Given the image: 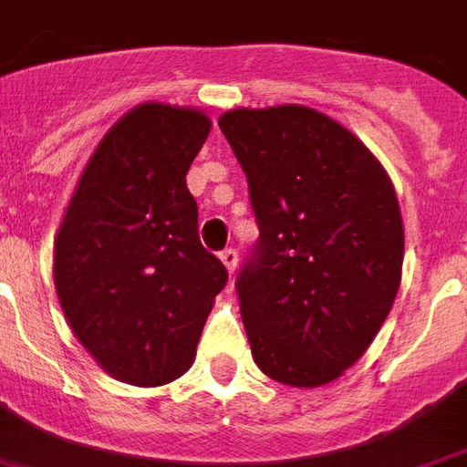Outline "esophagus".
I'll return each instance as SVG.
<instances>
[{"mask_svg":"<svg viewBox=\"0 0 467 467\" xmlns=\"http://www.w3.org/2000/svg\"><path fill=\"white\" fill-rule=\"evenodd\" d=\"M221 263L226 265V271H229V275H234L236 273V265H238V254L236 248H226V251H221Z\"/></svg>","mask_w":467,"mask_h":467,"instance_id":"1","label":"esophagus"}]
</instances>
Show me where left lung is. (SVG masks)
I'll return each instance as SVG.
<instances>
[{"instance_id":"8db88e82","label":"left lung","mask_w":467,"mask_h":467,"mask_svg":"<svg viewBox=\"0 0 467 467\" xmlns=\"http://www.w3.org/2000/svg\"><path fill=\"white\" fill-rule=\"evenodd\" d=\"M219 128L261 231L236 278L254 362L287 387H325L367 352L401 285L394 184L354 132L305 105L236 108Z\"/></svg>"}]
</instances>
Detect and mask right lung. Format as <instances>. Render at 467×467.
Returning a JSON list of instances; mask_svg holds the SVG:
<instances>
[{
    "mask_svg": "<svg viewBox=\"0 0 467 467\" xmlns=\"http://www.w3.org/2000/svg\"><path fill=\"white\" fill-rule=\"evenodd\" d=\"M204 110L140 103L90 154L54 238L68 327L110 377L160 387L192 367L229 273L199 241L187 171Z\"/></svg>",
    "mask_w": 467,
    "mask_h": 467,
    "instance_id": "right-lung-1",
    "label": "right lung"
}]
</instances>
